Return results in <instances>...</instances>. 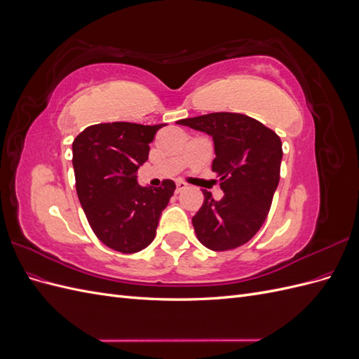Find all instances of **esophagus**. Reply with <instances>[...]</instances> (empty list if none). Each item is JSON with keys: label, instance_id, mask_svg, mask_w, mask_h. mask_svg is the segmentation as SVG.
<instances>
[{"label": "esophagus", "instance_id": "esophagus-1", "mask_svg": "<svg viewBox=\"0 0 359 359\" xmlns=\"http://www.w3.org/2000/svg\"><path fill=\"white\" fill-rule=\"evenodd\" d=\"M186 189H187V184H186V182H182V181H178V182H177L175 193H181L182 190H186Z\"/></svg>", "mask_w": 359, "mask_h": 359}]
</instances>
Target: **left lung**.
I'll return each instance as SVG.
<instances>
[{
    "label": "left lung",
    "mask_w": 359,
    "mask_h": 359,
    "mask_svg": "<svg viewBox=\"0 0 359 359\" xmlns=\"http://www.w3.org/2000/svg\"><path fill=\"white\" fill-rule=\"evenodd\" d=\"M214 140L212 172L223 198L203 191V205L191 219L198 240L214 252L248 243L262 227L280 181L283 157L276 132L243 114L214 112L180 119Z\"/></svg>",
    "instance_id": "8db88e82"
}]
</instances>
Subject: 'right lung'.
Wrapping results in <instances>:
<instances>
[{
    "label": "right lung",
    "mask_w": 359,
    "mask_h": 359,
    "mask_svg": "<svg viewBox=\"0 0 359 359\" xmlns=\"http://www.w3.org/2000/svg\"><path fill=\"white\" fill-rule=\"evenodd\" d=\"M163 124L104 123L86 127L73 140L76 191L99 240L121 253H137L153 243L161 211L175 182L137 184L149 144Z\"/></svg>",
    "instance_id": "obj_1"
}]
</instances>
